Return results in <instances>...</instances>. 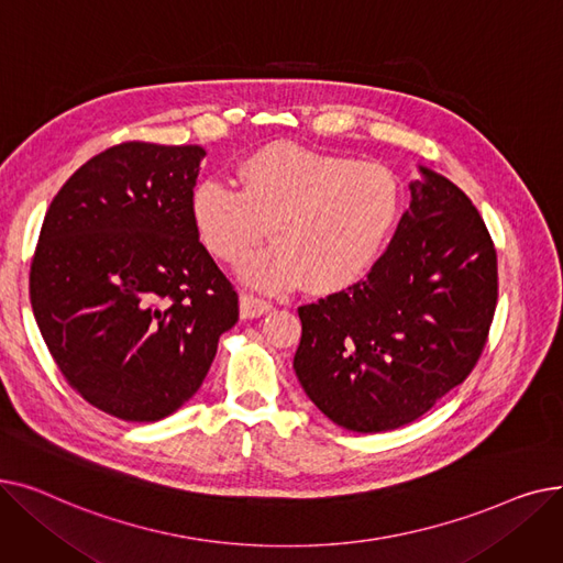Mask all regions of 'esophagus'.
<instances>
[{
    "mask_svg": "<svg viewBox=\"0 0 563 563\" xmlns=\"http://www.w3.org/2000/svg\"><path fill=\"white\" fill-rule=\"evenodd\" d=\"M272 310V303H266L257 297H253V294H242L240 297V314L242 319H257L262 314H266Z\"/></svg>",
    "mask_w": 563,
    "mask_h": 563,
    "instance_id": "34e87169",
    "label": "esophagus"
}]
</instances>
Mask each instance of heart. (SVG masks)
I'll return each instance as SVG.
<instances>
[{
	"instance_id": "heart-1",
	"label": "heart",
	"mask_w": 563,
	"mask_h": 563,
	"mask_svg": "<svg viewBox=\"0 0 563 563\" xmlns=\"http://www.w3.org/2000/svg\"><path fill=\"white\" fill-rule=\"evenodd\" d=\"M240 191L205 180L191 219L202 246L236 264L266 234L240 278L260 291L303 283L333 294L363 278L386 249L404 207L399 177L383 164L319 153L299 143L264 145L236 166Z\"/></svg>"
}]
</instances>
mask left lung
Here are the masks:
<instances>
[{
    "label": "left lung",
    "mask_w": 563,
    "mask_h": 563,
    "mask_svg": "<svg viewBox=\"0 0 563 563\" xmlns=\"http://www.w3.org/2000/svg\"><path fill=\"white\" fill-rule=\"evenodd\" d=\"M418 170L367 278L299 308L294 372L349 431H390L424 416L475 367L493 321L497 255L484 219L445 175Z\"/></svg>",
    "instance_id": "1"
}]
</instances>
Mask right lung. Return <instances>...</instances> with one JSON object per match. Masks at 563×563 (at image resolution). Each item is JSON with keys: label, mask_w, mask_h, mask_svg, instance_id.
Instances as JSON below:
<instances>
[{"label": "right lung", "mask_w": 563, "mask_h": 563, "mask_svg": "<svg viewBox=\"0 0 563 563\" xmlns=\"http://www.w3.org/2000/svg\"><path fill=\"white\" fill-rule=\"evenodd\" d=\"M205 155L113 145L70 175L41 228L29 274L41 335L70 386L118 420L183 408L240 319L191 219Z\"/></svg>", "instance_id": "obj_1"}]
</instances>
